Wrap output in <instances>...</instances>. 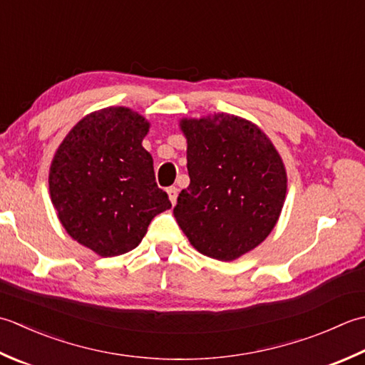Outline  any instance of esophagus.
<instances>
[{
  "label": "esophagus",
  "mask_w": 365,
  "mask_h": 365,
  "mask_svg": "<svg viewBox=\"0 0 365 365\" xmlns=\"http://www.w3.org/2000/svg\"><path fill=\"white\" fill-rule=\"evenodd\" d=\"M178 187H168L167 189V193H168V198H170V202H172V205H175L176 203V200H178Z\"/></svg>",
  "instance_id": "esophagus-1"
}]
</instances>
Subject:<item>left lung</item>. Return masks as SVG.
I'll return each mask as SVG.
<instances>
[{"mask_svg":"<svg viewBox=\"0 0 365 365\" xmlns=\"http://www.w3.org/2000/svg\"><path fill=\"white\" fill-rule=\"evenodd\" d=\"M190 184L173 214L200 254L233 262L262 244L280 217L287 170L257 124L214 113L182 118Z\"/></svg>","mask_w":365,"mask_h":365,"instance_id":"1","label":"left lung"}]
</instances>
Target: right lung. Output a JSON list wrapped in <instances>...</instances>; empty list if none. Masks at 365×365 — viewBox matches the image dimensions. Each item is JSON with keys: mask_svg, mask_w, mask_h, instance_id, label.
<instances>
[{"mask_svg": "<svg viewBox=\"0 0 365 365\" xmlns=\"http://www.w3.org/2000/svg\"><path fill=\"white\" fill-rule=\"evenodd\" d=\"M150 121L107 107L73 125L53 155L48 189L66 232L101 257L135 249L155 215L172 207L141 141Z\"/></svg>", "mask_w": 365, "mask_h": 365, "instance_id": "right-lung-1", "label": "right lung"}]
</instances>
